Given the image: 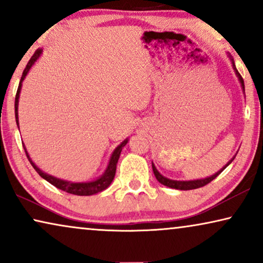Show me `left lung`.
<instances>
[{
    "mask_svg": "<svg viewBox=\"0 0 263 263\" xmlns=\"http://www.w3.org/2000/svg\"><path fill=\"white\" fill-rule=\"evenodd\" d=\"M232 61V66H233V69H235L237 77H238L239 81H240V85H242V87L244 89V81H243V78L240 77V74L238 73V70L236 69V66H235V62H233V60L231 59ZM235 159V157L232 158L231 160L229 161L228 164H226L225 167H222L220 171H218L217 174L211 176V177H207L204 179H196V181H172V179H168L166 177H164V176H161L159 172H158V170L156 168V166L152 164V168H153V172H154V176H156V178L158 179V182H160L161 184L166 185L168 186V188H174V189H178V190H192V189H197V188H201V186H204L206 184H208V183H211L213 179L217 177V176H219L221 174L222 171L225 170L226 167L229 166L230 164H231V161Z\"/></svg>",
    "mask_w": 263,
    "mask_h": 263,
    "instance_id": "1",
    "label": "left lung"
}]
</instances>
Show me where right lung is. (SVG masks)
Wrapping results in <instances>:
<instances>
[{"mask_svg":"<svg viewBox=\"0 0 263 263\" xmlns=\"http://www.w3.org/2000/svg\"><path fill=\"white\" fill-rule=\"evenodd\" d=\"M42 53V50L38 49L37 51L33 53V56L31 57V60L28 61L26 68H25L24 73H23V77H21V80H20V84H19V87H17V91H16V96H15V120H16V124L17 127H19V121H17V103H19V95H20V91H21V82L26 77L28 70L31 69V67L33 66V63L37 61V59L39 57V55ZM128 142V140H124L123 142L121 143L120 146L117 147L116 149L114 151L112 156L110 158V161H109V165H107V168L104 172V175L102 177H99L98 179H96V181L93 182H87V183H73V182H67V181H63V179H59L56 177H52V176H50L48 174H45V172H43L41 168H38L35 166L33 161L31 160L30 156H28L26 148H25V153H26V156L28 158V160H30V163L32 166L34 167V170L38 172L39 176L43 177L45 179V181H48L49 183H51L52 185H55L56 188H59L61 190H63V192L66 193H69V194H74V195H80V196H88V195H93V194H97L99 192H103V190H105L107 186L111 184V182H112V179L115 177V174H116V166H117V161H118V158H120V154L122 152V147L125 146V143Z\"/></svg>","mask_w":263,"mask_h":263,"instance_id":"1","label":"right lung"}]
</instances>
